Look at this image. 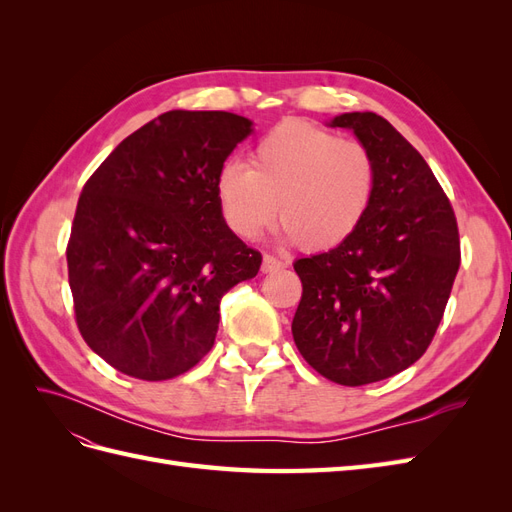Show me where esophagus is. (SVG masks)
<instances>
[{"mask_svg":"<svg viewBox=\"0 0 512 512\" xmlns=\"http://www.w3.org/2000/svg\"><path fill=\"white\" fill-rule=\"evenodd\" d=\"M284 267H286V262L280 260V258L271 256V254H265V258H262V271H265V273H271V271H277V269H284Z\"/></svg>","mask_w":512,"mask_h":512,"instance_id":"1","label":"esophagus"}]
</instances>
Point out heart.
<instances>
[{"mask_svg":"<svg viewBox=\"0 0 512 512\" xmlns=\"http://www.w3.org/2000/svg\"><path fill=\"white\" fill-rule=\"evenodd\" d=\"M376 177V160L361 141L288 119L258 138L247 166L228 162L220 168L215 194L237 237L256 239L280 213L286 241L322 252L359 230Z\"/></svg>","mask_w":512,"mask_h":512,"instance_id":"b5f03b06","label":"heart"}]
</instances>
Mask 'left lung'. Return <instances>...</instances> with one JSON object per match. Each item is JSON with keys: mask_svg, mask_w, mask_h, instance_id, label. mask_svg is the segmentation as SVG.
Returning <instances> with one entry per match:
<instances>
[{"mask_svg": "<svg viewBox=\"0 0 512 512\" xmlns=\"http://www.w3.org/2000/svg\"><path fill=\"white\" fill-rule=\"evenodd\" d=\"M376 160V194L354 235L294 262L303 294L292 337L320 376L344 386L391 378L429 348L459 271L451 200L423 160L376 113H344Z\"/></svg>", "mask_w": 512, "mask_h": 512, "instance_id": "left-lung-1", "label": "left lung"}]
</instances>
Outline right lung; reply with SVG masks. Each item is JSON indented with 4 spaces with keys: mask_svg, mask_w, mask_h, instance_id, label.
Wrapping results in <instances>:
<instances>
[{
    "mask_svg": "<svg viewBox=\"0 0 512 512\" xmlns=\"http://www.w3.org/2000/svg\"><path fill=\"white\" fill-rule=\"evenodd\" d=\"M252 121L168 111L113 149L76 205L68 241L74 316L87 346L138 380H170L211 350L220 299L262 256L220 213L215 179Z\"/></svg>",
    "mask_w": 512,
    "mask_h": 512,
    "instance_id": "obj_1",
    "label": "right lung"
}]
</instances>
